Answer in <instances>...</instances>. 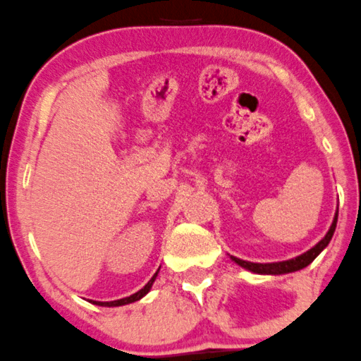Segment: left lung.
Segmentation results:
<instances>
[{
    "label": "left lung",
    "mask_w": 361,
    "mask_h": 361,
    "mask_svg": "<svg viewBox=\"0 0 361 361\" xmlns=\"http://www.w3.org/2000/svg\"><path fill=\"white\" fill-rule=\"evenodd\" d=\"M336 225H337V214H336V218H334L332 226H331V230L327 231V235H325V237L322 238V240L318 242L314 247H311L308 252L301 254V256L294 257V259L280 261V263H267V264L249 263V261H242L235 256H231V259H233L237 264H240L242 268H245V270H250L254 273H261V275H282V273H292V271L302 270V268L308 267L311 261H313L314 257L322 252V250L327 247L329 242H331V238L334 235V231H336Z\"/></svg>",
    "instance_id": "8db88e82"
}]
</instances>
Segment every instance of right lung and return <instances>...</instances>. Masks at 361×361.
Instances as JSON below:
<instances>
[{"label": "right lung", "mask_w": 361, "mask_h": 361, "mask_svg": "<svg viewBox=\"0 0 361 361\" xmlns=\"http://www.w3.org/2000/svg\"><path fill=\"white\" fill-rule=\"evenodd\" d=\"M159 271V270H157ZM155 276H157V273H155L154 276H152V279L149 280V283H147L145 287H143V289H140L138 292H136V294H133V295H130V298H124V299H117V301H107V302H100V301H94L93 305H98V306H109V308H111V306H123V305H130V302H135V301H138V299H142L143 295L147 294V292L150 290V287H152V283H154V280H155Z\"/></svg>", "instance_id": "right-lung-1"}]
</instances>
